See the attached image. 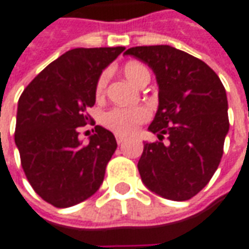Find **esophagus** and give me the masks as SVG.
Listing matches in <instances>:
<instances>
[{
	"instance_id": "34e87169",
	"label": "esophagus",
	"mask_w": 249,
	"mask_h": 249,
	"mask_svg": "<svg viewBox=\"0 0 249 249\" xmlns=\"http://www.w3.org/2000/svg\"><path fill=\"white\" fill-rule=\"evenodd\" d=\"M116 142H117V144H123L125 142V137L116 136Z\"/></svg>"
}]
</instances>
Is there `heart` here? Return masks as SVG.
<instances>
[{
  "mask_svg": "<svg viewBox=\"0 0 249 249\" xmlns=\"http://www.w3.org/2000/svg\"><path fill=\"white\" fill-rule=\"evenodd\" d=\"M124 75L135 85H140L144 78H149V72L145 66L137 62H128L123 67ZM107 71L101 72L97 82H95L94 94L97 100L104 98L107 90ZM151 117V112L147 107H113L102 114L101 121L107 129L112 130L113 133L119 136H128L132 135L139 128V125L145 123Z\"/></svg>",
  "mask_w": 249,
  "mask_h": 249,
  "instance_id": "b5f03b06",
  "label": "heart"
}]
</instances>
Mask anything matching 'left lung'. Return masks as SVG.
<instances>
[{"instance_id": "8db88e82", "label": "left lung", "mask_w": 249, "mask_h": 249, "mask_svg": "<svg viewBox=\"0 0 249 249\" xmlns=\"http://www.w3.org/2000/svg\"><path fill=\"white\" fill-rule=\"evenodd\" d=\"M125 55L148 64L159 85V107L148 126L159 142L144 144L137 163L142 183L163 198L187 201L221 161L229 130L225 88L205 62L174 47H132Z\"/></svg>"}]
</instances>
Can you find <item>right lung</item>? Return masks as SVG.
<instances>
[{
    "label": "right lung",
    "instance_id": "add662e5",
    "mask_svg": "<svg viewBox=\"0 0 249 249\" xmlns=\"http://www.w3.org/2000/svg\"><path fill=\"white\" fill-rule=\"evenodd\" d=\"M124 47L74 48L48 64L18 100L15 142L28 182L46 202L69 208L100 189L117 148L110 130L95 125L82 144L78 128L93 121L95 82Z\"/></svg>",
    "mask_w": 249,
    "mask_h": 249
}]
</instances>
